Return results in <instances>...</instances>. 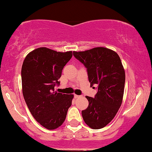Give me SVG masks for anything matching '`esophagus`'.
<instances>
[{"label": "esophagus", "instance_id": "esophagus-1", "mask_svg": "<svg viewBox=\"0 0 152 152\" xmlns=\"http://www.w3.org/2000/svg\"><path fill=\"white\" fill-rule=\"evenodd\" d=\"M74 97H75V98H80V97H81V96H79V95H76V94H75V96H74Z\"/></svg>", "mask_w": 152, "mask_h": 152}]
</instances>
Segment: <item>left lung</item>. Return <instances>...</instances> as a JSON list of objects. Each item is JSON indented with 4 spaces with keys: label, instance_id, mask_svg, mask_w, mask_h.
I'll return each mask as SVG.
<instances>
[{
    "label": "left lung",
    "instance_id": "1",
    "mask_svg": "<svg viewBox=\"0 0 152 152\" xmlns=\"http://www.w3.org/2000/svg\"><path fill=\"white\" fill-rule=\"evenodd\" d=\"M87 68L90 86L98 85L95 98L86 96L89 106L81 114L93 129L106 126L114 118L123 102L125 72L118 54L104 47L73 52Z\"/></svg>",
    "mask_w": 152,
    "mask_h": 152
}]
</instances>
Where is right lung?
Masks as SVG:
<instances>
[{"label":"right lung","mask_w":152,"mask_h":152,"mask_svg":"<svg viewBox=\"0 0 152 152\" xmlns=\"http://www.w3.org/2000/svg\"><path fill=\"white\" fill-rule=\"evenodd\" d=\"M73 56L72 51L56 52L46 47L34 50L25 58L21 68L22 91L36 121L48 130L63 125L73 94L54 91L62 71Z\"/></svg>","instance_id":"add662e5"}]
</instances>
